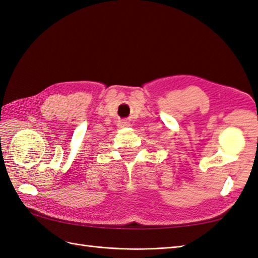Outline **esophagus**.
Returning <instances> with one entry per match:
<instances>
[{
	"mask_svg": "<svg viewBox=\"0 0 258 258\" xmlns=\"http://www.w3.org/2000/svg\"><path fill=\"white\" fill-rule=\"evenodd\" d=\"M118 126L119 127H127V126H130V123L127 122V120H119Z\"/></svg>",
	"mask_w": 258,
	"mask_h": 258,
	"instance_id": "esophagus-1",
	"label": "esophagus"
}]
</instances>
